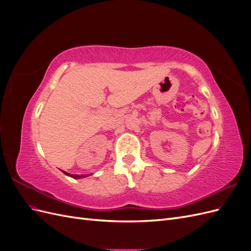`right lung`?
<instances>
[{"mask_svg":"<svg viewBox=\"0 0 251 251\" xmlns=\"http://www.w3.org/2000/svg\"><path fill=\"white\" fill-rule=\"evenodd\" d=\"M63 173L65 174V175H67V176H70V177H72V178H74V179H79V178H85V177H87L86 175H73V174H69V173H67V172H64L63 171Z\"/></svg>","mask_w":251,"mask_h":251,"instance_id":"right-lung-1","label":"right lung"}]
</instances>
